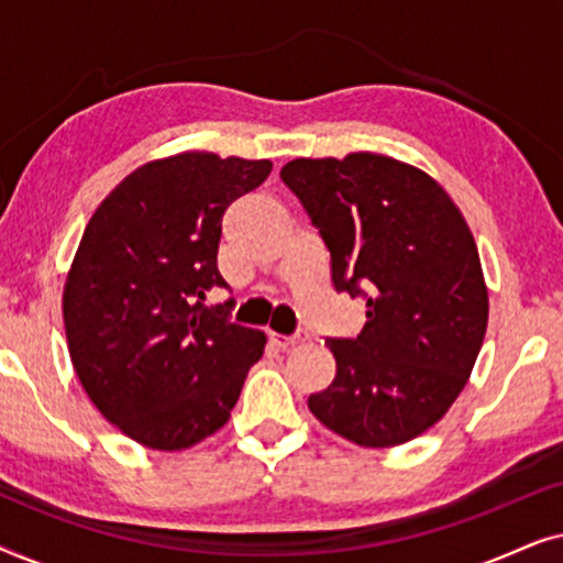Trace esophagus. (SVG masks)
<instances>
[{"label":"esophagus","instance_id":"34e87169","mask_svg":"<svg viewBox=\"0 0 563 563\" xmlns=\"http://www.w3.org/2000/svg\"><path fill=\"white\" fill-rule=\"evenodd\" d=\"M305 333H295V335H282V333H274V330H268V341H272L276 349H289V345H297L299 341H305Z\"/></svg>","mask_w":563,"mask_h":563}]
</instances>
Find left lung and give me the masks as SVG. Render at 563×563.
<instances>
[{"label": "left lung", "instance_id": "1", "mask_svg": "<svg viewBox=\"0 0 563 563\" xmlns=\"http://www.w3.org/2000/svg\"><path fill=\"white\" fill-rule=\"evenodd\" d=\"M330 251L338 291L366 299L356 338H328L322 426L364 449L412 441L449 412L487 333L489 297L464 214L433 176L382 153L282 168Z\"/></svg>", "mask_w": 563, "mask_h": 563}]
</instances>
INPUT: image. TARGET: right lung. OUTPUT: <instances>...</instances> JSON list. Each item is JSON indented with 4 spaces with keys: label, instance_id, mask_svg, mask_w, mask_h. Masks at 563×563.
Segmentation results:
<instances>
[{
    "label": "right lung",
    "instance_id": "right-lung-1",
    "mask_svg": "<svg viewBox=\"0 0 563 563\" xmlns=\"http://www.w3.org/2000/svg\"><path fill=\"white\" fill-rule=\"evenodd\" d=\"M272 161L187 151L128 174L91 214L64 287L71 364L99 412L145 449L181 451L230 418L266 335L205 307L222 214Z\"/></svg>",
    "mask_w": 563,
    "mask_h": 563
}]
</instances>
